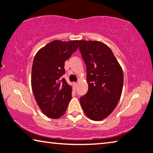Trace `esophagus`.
<instances>
[{"instance_id": "esophagus-1", "label": "esophagus", "mask_w": 153, "mask_h": 153, "mask_svg": "<svg viewBox=\"0 0 153 153\" xmlns=\"http://www.w3.org/2000/svg\"><path fill=\"white\" fill-rule=\"evenodd\" d=\"M74 87H75V88H76V87H77V85H78V83H74Z\"/></svg>"}]
</instances>
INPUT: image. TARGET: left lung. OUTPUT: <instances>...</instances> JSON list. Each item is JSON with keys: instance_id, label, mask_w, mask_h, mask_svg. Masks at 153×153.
<instances>
[{"instance_id": "left-lung-1", "label": "left lung", "mask_w": 153, "mask_h": 153, "mask_svg": "<svg viewBox=\"0 0 153 153\" xmlns=\"http://www.w3.org/2000/svg\"><path fill=\"white\" fill-rule=\"evenodd\" d=\"M79 50L87 68L88 91L80 98L85 114L102 120L117 106L123 91L124 74L111 49L98 41L79 40Z\"/></svg>"}]
</instances>
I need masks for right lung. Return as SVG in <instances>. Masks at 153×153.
Instances as JSON below:
<instances>
[{"label": "right lung", "instance_id": "obj_1", "mask_svg": "<svg viewBox=\"0 0 153 153\" xmlns=\"http://www.w3.org/2000/svg\"><path fill=\"white\" fill-rule=\"evenodd\" d=\"M79 46V40H54L37 51L33 62L31 87L39 107L48 117L65 114L72 98V88L62 76L65 62Z\"/></svg>", "mask_w": 153, "mask_h": 153}]
</instances>
